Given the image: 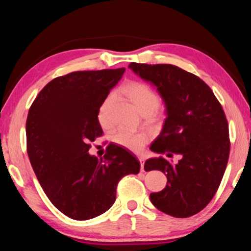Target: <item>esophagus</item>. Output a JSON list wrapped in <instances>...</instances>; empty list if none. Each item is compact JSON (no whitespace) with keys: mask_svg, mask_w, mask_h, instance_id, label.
Instances as JSON below:
<instances>
[{"mask_svg":"<svg viewBox=\"0 0 251 251\" xmlns=\"http://www.w3.org/2000/svg\"><path fill=\"white\" fill-rule=\"evenodd\" d=\"M138 160H139V163H141V169H142V171H144V163H145V157L139 156Z\"/></svg>","mask_w":251,"mask_h":251,"instance_id":"obj_1","label":"esophagus"}]
</instances>
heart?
I'll return each mask as SVG.
<instances>
[{"instance_id":"b5f03b06","label":"heart","mask_w":251,"mask_h":251,"mask_svg":"<svg viewBox=\"0 0 251 251\" xmlns=\"http://www.w3.org/2000/svg\"><path fill=\"white\" fill-rule=\"evenodd\" d=\"M122 94L128 99L135 108L144 116H150L156 112L160 104V99L151 86L142 82H130L122 87ZM113 104V97L108 96L103 100L97 113V120L103 127L110 124L109 109ZM113 142L131 151H141L148 142V135L144 131H133L126 128L117 129L112 136Z\"/></svg>"}]
</instances>
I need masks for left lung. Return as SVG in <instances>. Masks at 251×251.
Segmentation results:
<instances>
[{"mask_svg":"<svg viewBox=\"0 0 251 251\" xmlns=\"http://www.w3.org/2000/svg\"><path fill=\"white\" fill-rule=\"evenodd\" d=\"M128 67L157 88L165 104L166 118L151 151L181 156L177 164L163 156L146 160V172L160 171L167 177L166 187L151 193V201L173 217H190L215 196L227 166L230 143L224 109L202 79L175 65Z\"/></svg>","mask_w":251,"mask_h":251,"instance_id":"1","label":"left lung"}]
</instances>
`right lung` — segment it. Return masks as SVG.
I'll return each instance as SVG.
<instances>
[{"instance_id":"right-lung-1","label":"right lung","mask_w":251,"mask_h":251,"mask_svg":"<svg viewBox=\"0 0 251 251\" xmlns=\"http://www.w3.org/2000/svg\"><path fill=\"white\" fill-rule=\"evenodd\" d=\"M125 69L80 71L54 78L28 110L27 154L46 196L75 220L107 211L123 177L138 174L133 152L109 144L103 158L88 154L103 134L97 113Z\"/></svg>"}]
</instances>
